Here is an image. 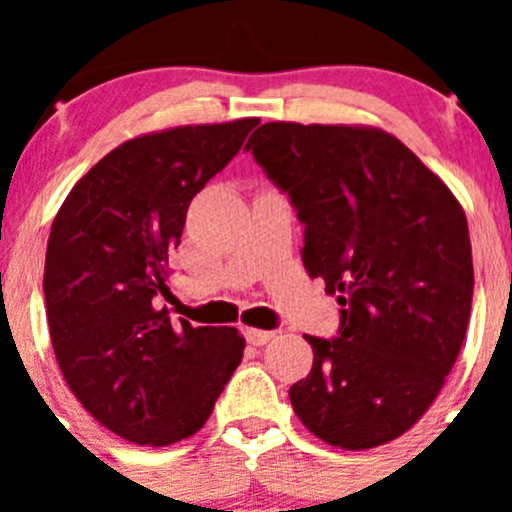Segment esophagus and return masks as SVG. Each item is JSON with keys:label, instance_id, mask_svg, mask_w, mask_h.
<instances>
[{"label": "esophagus", "instance_id": "esophagus-1", "mask_svg": "<svg viewBox=\"0 0 512 512\" xmlns=\"http://www.w3.org/2000/svg\"><path fill=\"white\" fill-rule=\"evenodd\" d=\"M245 339L252 344V347H262V344L275 339V332H265V329H245Z\"/></svg>", "mask_w": 512, "mask_h": 512}]
</instances>
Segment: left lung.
Masks as SVG:
<instances>
[{
	"instance_id": "1",
	"label": "left lung",
	"mask_w": 512,
	"mask_h": 512,
	"mask_svg": "<svg viewBox=\"0 0 512 512\" xmlns=\"http://www.w3.org/2000/svg\"><path fill=\"white\" fill-rule=\"evenodd\" d=\"M304 225L309 277L342 304L339 337L289 389L329 446L364 451L436 401L466 337L473 257L466 213L399 138L371 126L265 123L247 141Z\"/></svg>"
}]
</instances>
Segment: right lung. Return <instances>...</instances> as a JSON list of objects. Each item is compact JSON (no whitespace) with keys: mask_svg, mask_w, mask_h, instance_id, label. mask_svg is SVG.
Listing matches in <instances>:
<instances>
[{"mask_svg":"<svg viewBox=\"0 0 512 512\" xmlns=\"http://www.w3.org/2000/svg\"><path fill=\"white\" fill-rule=\"evenodd\" d=\"M257 123L131 138L71 188L51 223L44 297L59 369L101 426L138 446L200 431L242 361L235 327L173 324L158 297L190 200Z\"/></svg>","mask_w":512,"mask_h":512,"instance_id":"1","label":"right lung"}]
</instances>
